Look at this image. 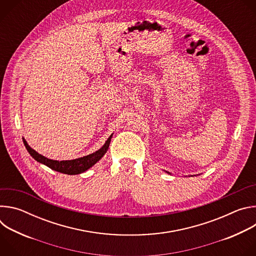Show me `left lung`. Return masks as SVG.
<instances>
[{
  "label": "left lung",
  "instance_id": "obj_1",
  "mask_svg": "<svg viewBox=\"0 0 256 256\" xmlns=\"http://www.w3.org/2000/svg\"><path fill=\"white\" fill-rule=\"evenodd\" d=\"M167 173H169V172H167Z\"/></svg>",
  "mask_w": 256,
  "mask_h": 256
}]
</instances>
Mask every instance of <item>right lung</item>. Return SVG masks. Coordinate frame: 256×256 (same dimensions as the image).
<instances>
[{"label": "right lung", "instance_id": "1", "mask_svg": "<svg viewBox=\"0 0 256 256\" xmlns=\"http://www.w3.org/2000/svg\"><path fill=\"white\" fill-rule=\"evenodd\" d=\"M112 134L107 138V140L105 142V144L102 146V148H100L98 151L78 158V159H74V160H64V161H56V160H52L48 159L40 154H38L35 150H33L30 146L27 144V142L23 138V142L25 148L27 149L28 153L32 156V158H34V160H36L38 162L46 165L48 167H50V169L64 173V174H68V175H76V174H80L85 172L86 170H88L89 168H91L93 165H95L103 156L104 154L107 152L108 148H109V144H110Z\"/></svg>", "mask_w": 256, "mask_h": 256}]
</instances>
